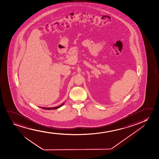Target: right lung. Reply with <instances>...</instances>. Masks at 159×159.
Listing matches in <instances>:
<instances>
[{
	"instance_id": "1",
	"label": "right lung",
	"mask_w": 159,
	"mask_h": 159,
	"mask_svg": "<svg viewBox=\"0 0 159 159\" xmlns=\"http://www.w3.org/2000/svg\"><path fill=\"white\" fill-rule=\"evenodd\" d=\"M65 103V102L61 104V105L59 106H57V107H39L41 108H43V109H48V110H50V109H58L59 108L61 107L62 105H64V104Z\"/></svg>"
}]
</instances>
